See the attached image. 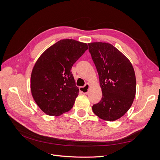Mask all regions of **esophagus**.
Here are the masks:
<instances>
[{
  "label": "esophagus",
  "instance_id": "esophagus-1",
  "mask_svg": "<svg viewBox=\"0 0 160 160\" xmlns=\"http://www.w3.org/2000/svg\"><path fill=\"white\" fill-rule=\"evenodd\" d=\"M89 86H90L89 84L87 83V84H85V85L84 87H80L79 90H80V91L82 92V93H83L85 94L88 93L89 89Z\"/></svg>",
  "mask_w": 160,
  "mask_h": 160
}]
</instances>
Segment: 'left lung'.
<instances>
[{
  "instance_id": "1",
  "label": "left lung",
  "mask_w": 160,
  "mask_h": 160,
  "mask_svg": "<svg viewBox=\"0 0 160 160\" xmlns=\"http://www.w3.org/2000/svg\"><path fill=\"white\" fill-rule=\"evenodd\" d=\"M88 45L102 90V98L92 109L101 119L115 121L127 112L135 98L133 67L128 58L109 43L95 42Z\"/></svg>"
}]
</instances>
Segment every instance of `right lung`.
I'll return each instance as SVG.
<instances>
[{"mask_svg":"<svg viewBox=\"0 0 160 160\" xmlns=\"http://www.w3.org/2000/svg\"><path fill=\"white\" fill-rule=\"evenodd\" d=\"M88 49L86 43L62 39L38 58L32 71L31 90L43 112L59 116L71 109L79 89L71 69Z\"/></svg>","mask_w":160,"mask_h":160,"instance_id":"right-lung-1","label":"right lung"}]
</instances>
